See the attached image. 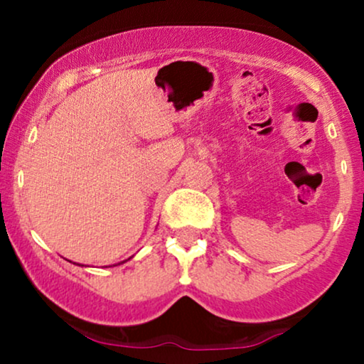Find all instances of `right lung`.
I'll return each mask as SVG.
<instances>
[{
	"mask_svg": "<svg viewBox=\"0 0 364 364\" xmlns=\"http://www.w3.org/2000/svg\"><path fill=\"white\" fill-rule=\"evenodd\" d=\"M128 260H129V258H128ZM128 260H123V262H119V263H124V262H128ZM119 263H118V265H119ZM77 265H80V263H77ZM80 267H83V265H80Z\"/></svg>",
	"mask_w": 364,
	"mask_h": 364,
	"instance_id": "obj_1",
	"label": "right lung"
}]
</instances>
